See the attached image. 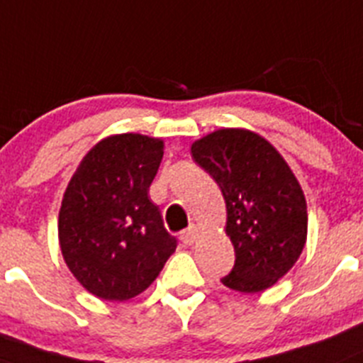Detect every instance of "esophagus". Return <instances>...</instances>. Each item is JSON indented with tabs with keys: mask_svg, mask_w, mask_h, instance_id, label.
Masks as SVG:
<instances>
[{
	"mask_svg": "<svg viewBox=\"0 0 363 363\" xmlns=\"http://www.w3.org/2000/svg\"><path fill=\"white\" fill-rule=\"evenodd\" d=\"M198 235H199L198 226H191V228H187V230H184L182 233H179V240H182L184 244H187V246H191V244L196 242Z\"/></svg>",
	"mask_w": 363,
	"mask_h": 363,
	"instance_id": "esophagus-1",
	"label": "esophagus"
}]
</instances>
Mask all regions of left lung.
Listing matches in <instances>:
<instances>
[{"instance_id":"1","label":"left lung","mask_w":363,"mask_h":363,"mask_svg":"<svg viewBox=\"0 0 363 363\" xmlns=\"http://www.w3.org/2000/svg\"><path fill=\"white\" fill-rule=\"evenodd\" d=\"M192 158L219 185L235 265L220 281L255 294L272 287L298 262L308 233L298 178L269 140L246 128H220L191 146Z\"/></svg>"}]
</instances>
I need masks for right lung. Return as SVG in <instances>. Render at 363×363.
Instances as JSON below:
<instances>
[{"mask_svg":"<svg viewBox=\"0 0 363 363\" xmlns=\"http://www.w3.org/2000/svg\"><path fill=\"white\" fill-rule=\"evenodd\" d=\"M162 157V139L117 133L94 144L69 179L58 242L69 271L96 298H135L176 251V239L150 199Z\"/></svg>","mask_w":363,"mask_h":363,"instance_id":"add662e5","label":"right lung"}]
</instances>
